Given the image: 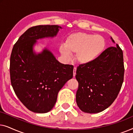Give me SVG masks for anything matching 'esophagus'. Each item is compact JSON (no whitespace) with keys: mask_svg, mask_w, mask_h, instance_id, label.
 <instances>
[{"mask_svg":"<svg viewBox=\"0 0 133 133\" xmlns=\"http://www.w3.org/2000/svg\"><path fill=\"white\" fill-rule=\"evenodd\" d=\"M76 69H77V68H76V66H74V69H73V76L74 77L76 76Z\"/></svg>","mask_w":133,"mask_h":133,"instance_id":"obj_1","label":"esophagus"}]
</instances>
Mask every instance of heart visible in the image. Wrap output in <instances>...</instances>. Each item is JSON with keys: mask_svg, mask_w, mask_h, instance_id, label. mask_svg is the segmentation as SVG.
<instances>
[{"mask_svg": "<svg viewBox=\"0 0 133 133\" xmlns=\"http://www.w3.org/2000/svg\"><path fill=\"white\" fill-rule=\"evenodd\" d=\"M105 47V41L102 36L79 32L69 36L65 43L61 45L59 51L66 60L70 59L72 54H76V61L87 65L95 61Z\"/></svg>", "mask_w": 133, "mask_h": 133, "instance_id": "1", "label": "heart"}]
</instances>
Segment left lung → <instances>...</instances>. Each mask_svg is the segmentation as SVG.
I'll return each mask as SVG.
<instances>
[{
    "mask_svg": "<svg viewBox=\"0 0 133 133\" xmlns=\"http://www.w3.org/2000/svg\"><path fill=\"white\" fill-rule=\"evenodd\" d=\"M124 70L123 52L117 44L105 50L92 62L80 65L76 75L79 83L76 99L79 108L90 114L108 108L121 90Z\"/></svg>",
    "mask_w": 133,
    "mask_h": 133,
    "instance_id": "8db88e82",
    "label": "left lung"
}]
</instances>
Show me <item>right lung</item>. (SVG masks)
<instances>
[{
	"mask_svg": "<svg viewBox=\"0 0 133 133\" xmlns=\"http://www.w3.org/2000/svg\"><path fill=\"white\" fill-rule=\"evenodd\" d=\"M62 27L38 25L29 28L12 48L10 57V79L16 96L28 109L37 113L51 111L58 92L73 76V66L60 63L45 48L39 53L33 47L37 40L54 37Z\"/></svg>",
	"mask_w": 133,
	"mask_h": 133,
	"instance_id": "add662e5",
	"label": "right lung"
}]
</instances>
